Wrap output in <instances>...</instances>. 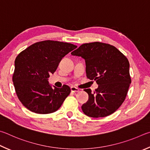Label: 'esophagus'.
Returning a JSON list of instances; mask_svg holds the SVG:
<instances>
[{
  "label": "esophagus",
  "instance_id": "obj_1",
  "mask_svg": "<svg viewBox=\"0 0 150 150\" xmlns=\"http://www.w3.org/2000/svg\"><path fill=\"white\" fill-rule=\"evenodd\" d=\"M70 90L72 92H79L80 91V89H78V88L75 87V86H72V87L70 88Z\"/></svg>",
  "mask_w": 150,
  "mask_h": 150
}]
</instances>
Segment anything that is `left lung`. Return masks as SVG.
Here are the masks:
<instances>
[{"instance_id":"8db88e82","label":"left lung","mask_w":150,"mask_h":150,"mask_svg":"<svg viewBox=\"0 0 150 150\" xmlns=\"http://www.w3.org/2000/svg\"><path fill=\"white\" fill-rule=\"evenodd\" d=\"M71 54L85 59L86 76L99 85L93 93L83 90L89 96L82 106L83 113L93 118L113 113L125 100L131 83L127 58L115 47L101 42L82 44Z\"/></svg>"}]
</instances>
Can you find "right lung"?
<instances>
[{
	"label": "right lung",
	"mask_w": 150,
	"mask_h": 150,
	"mask_svg": "<svg viewBox=\"0 0 150 150\" xmlns=\"http://www.w3.org/2000/svg\"><path fill=\"white\" fill-rule=\"evenodd\" d=\"M74 45L57 41L37 42L23 50L15 60L12 81L16 93L23 105L38 114L57 111L70 93V88H52L50 74L56 71L59 62Z\"/></svg>",
	"instance_id": "1"
}]
</instances>
